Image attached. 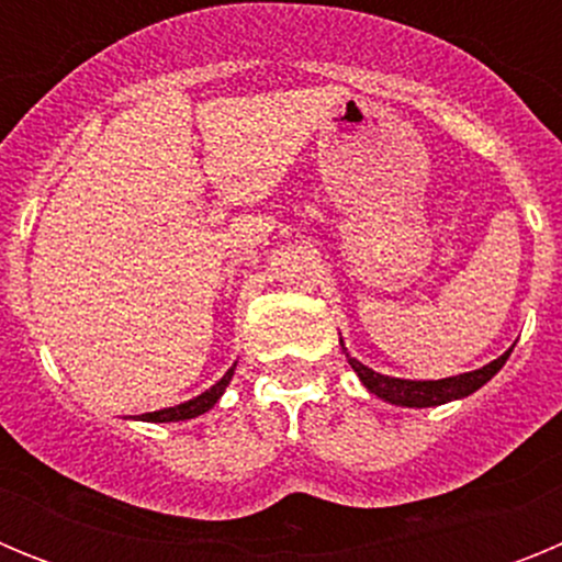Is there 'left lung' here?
Wrapping results in <instances>:
<instances>
[{
  "instance_id": "8db88e82",
  "label": "left lung",
  "mask_w": 562,
  "mask_h": 562,
  "mask_svg": "<svg viewBox=\"0 0 562 562\" xmlns=\"http://www.w3.org/2000/svg\"><path fill=\"white\" fill-rule=\"evenodd\" d=\"M342 351H346V346H342ZM509 351H504L498 360L486 362L484 369L467 371V374L459 376H445V380H400V376L376 374L369 366H362L360 360H355L349 351H346V360L357 371L362 385L374 396H380V400L391 402V405H402V408H434V405H445V402L464 400L473 391H479L481 385H486V382L504 369V362L509 360Z\"/></svg>"
}]
</instances>
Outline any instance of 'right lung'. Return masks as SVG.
I'll use <instances>...</instances> for the list:
<instances>
[{
	"label": "right lung",
	"mask_w": 562,
	"mask_h": 562,
	"mask_svg": "<svg viewBox=\"0 0 562 562\" xmlns=\"http://www.w3.org/2000/svg\"><path fill=\"white\" fill-rule=\"evenodd\" d=\"M233 371H236V366H233L231 371H227L225 376H222L213 389H207L205 394L193 396V400L188 402H180V405H173V408H162V411H151V414H143L137 416V419L143 422H186V419H193V416L205 414V411H211L216 402H220V396L225 394V389L231 385L233 380Z\"/></svg>",
	"instance_id": "right-lung-1"
}]
</instances>
